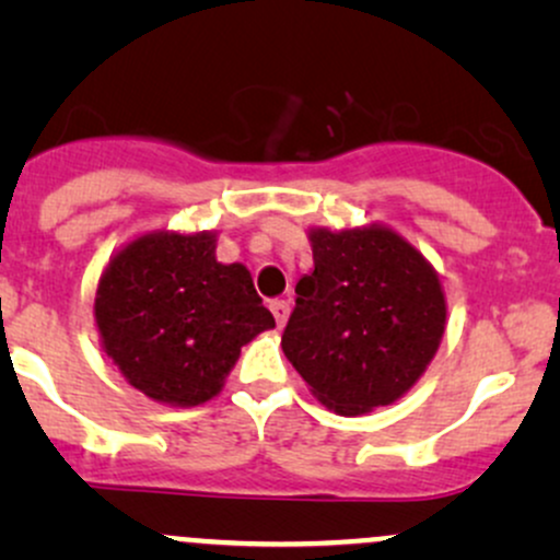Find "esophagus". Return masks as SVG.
Returning <instances> with one entry per match:
<instances>
[{
    "instance_id": "34e87169",
    "label": "esophagus",
    "mask_w": 560,
    "mask_h": 560,
    "mask_svg": "<svg viewBox=\"0 0 560 560\" xmlns=\"http://www.w3.org/2000/svg\"><path fill=\"white\" fill-rule=\"evenodd\" d=\"M268 307H271L276 324L284 326L287 318H289V302L287 300H271V302H268Z\"/></svg>"
}]
</instances>
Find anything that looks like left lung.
Returning a JSON list of instances; mask_svg holds the SVG:
<instances>
[{"mask_svg":"<svg viewBox=\"0 0 560 560\" xmlns=\"http://www.w3.org/2000/svg\"><path fill=\"white\" fill-rule=\"evenodd\" d=\"M311 242L313 271L294 287L284 355L334 413L395 402L440 347L447 313L440 279L389 229H316Z\"/></svg>","mask_w":560,"mask_h":560,"instance_id":"8db88e82","label":"left lung"}]
</instances>
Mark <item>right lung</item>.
Returning <instances> with one entry per match:
<instances>
[{"mask_svg": "<svg viewBox=\"0 0 560 560\" xmlns=\"http://www.w3.org/2000/svg\"><path fill=\"white\" fill-rule=\"evenodd\" d=\"M94 316L128 384L158 402L218 395L242 345L276 320L240 262L215 260L213 234H147L102 276Z\"/></svg>", "mask_w": 560, "mask_h": 560, "instance_id": "right-lung-1", "label": "right lung"}]
</instances>
